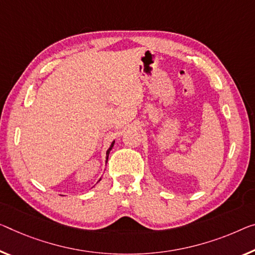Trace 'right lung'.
<instances>
[{
  "label": "right lung",
  "mask_w": 255,
  "mask_h": 255,
  "mask_svg": "<svg viewBox=\"0 0 255 255\" xmlns=\"http://www.w3.org/2000/svg\"><path fill=\"white\" fill-rule=\"evenodd\" d=\"M114 143H115V141H113V142H112V144H111V147H109V149L107 150V152H106V155H107V159H108V155H109V151H111V150H112V148H113V147H114Z\"/></svg>",
  "instance_id": "add662e5"
}]
</instances>
